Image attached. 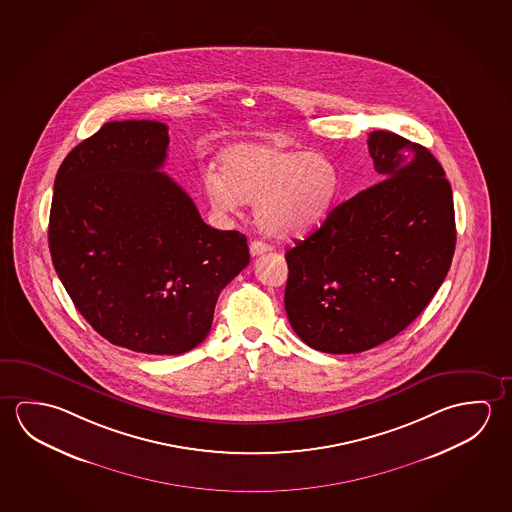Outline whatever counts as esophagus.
<instances>
[{
    "instance_id": "obj_1",
    "label": "esophagus",
    "mask_w": 512,
    "mask_h": 512,
    "mask_svg": "<svg viewBox=\"0 0 512 512\" xmlns=\"http://www.w3.org/2000/svg\"><path fill=\"white\" fill-rule=\"evenodd\" d=\"M271 250H273V246L264 243V241H252V243H250V253H252L253 257L262 255V253L271 252Z\"/></svg>"
}]
</instances>
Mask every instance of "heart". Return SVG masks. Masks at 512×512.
<instances>
[{"instance_id": "heart-1", "label": "heart", "mask_w": 512, "mask_h": 512, "mask_svg": "<svg viewBox=\"0 0 512 512\" xmlns=\"http://www.w3.org/2000/svg\"><path fill=\"white\" fill-rule=\"evenodd\" d=\"M218 171L203 175L207 200L232 212L255 200V218L273 235L302 234L334 207L339 171L321 151L298 150L275 139L241 141L219 153Z\"/></svg>"}]
</instances>
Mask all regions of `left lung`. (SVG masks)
Segmentation results:
<instances>
[{
	"instance_id": "8db88e82",
	"label": "left lung",
	"mask_w": 512,
	"mask_h": 512,
	"mask_svg": "<svg viewBox=\"0 0 512 512\" xmlns=\"http://www.w3.org/2000/svg\"><path fill=\"white\" fill-rule=\"evenodd\" d=\"M368 148L384 180L285 252L287 318L319 352H366L400 334L434 298L455 252L452 187L436 157L386 130L371 132Z\"/></svg>"
}]
</instances>
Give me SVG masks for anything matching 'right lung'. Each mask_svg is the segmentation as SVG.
I'll return each mask as SVG.
<instances>
[{"label": "right lung", "instance_id": "obj_1", "mask_svg": "<svg viewBox=\"0 0 512 512\" xmlns=\"http://www.w3.org/2000/svg\"><path fill=\"white\" fill-rule=\"evenodd\" d=\"M168 126L112 121L55 176L51 260L78 312L107 341L180 355L209 334L218 296L248 262L246 235L203 223L160 173Z\"/></svg>", "mask_w": 512, "mask_h": 512}]
</instances>
